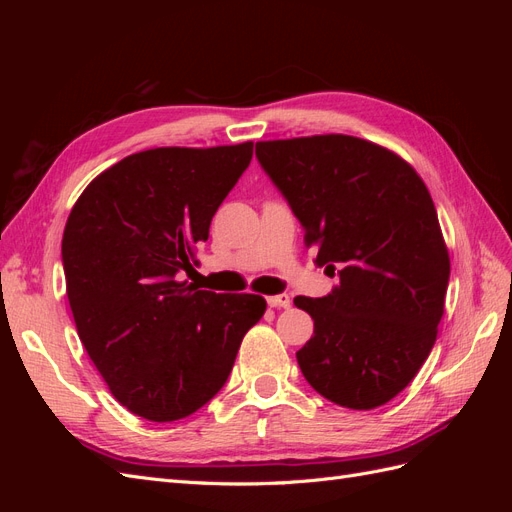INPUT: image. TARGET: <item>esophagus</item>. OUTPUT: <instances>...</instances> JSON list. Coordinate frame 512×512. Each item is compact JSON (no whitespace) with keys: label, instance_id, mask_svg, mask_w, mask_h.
I'll list each match as a JSON object with an SVG mask.
<instances>
[{"label":"esophagus","instance_id":"esophagus-1","mask_svg":"<svg viewBox=\"0 0 512 512\" xmlns=\"http://www.w3.org/2000/svg\"><path fill=\"white\" fill-rule=\"evenodd\" d=\"M267 303H269V307H277V309H280V307H290V297H288V294H273V297H269L267 299Z\"/></svg>","mask_w":512,"mask_h":512}]
</instances>
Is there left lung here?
<instances>
[{"instance_id":"1","label":"left lung","mask_w":512,"mask_h":512,"mask_svg":"<svg viewBox=\"0 0 512 512\" xmlns=\"http://www.w3.org/2000/svg\"><path fill=\"white\" fill-rule=\"evenodd\" d=\"M256 158L339 284L297 297L314 335L297 352L322 397L371 410L401 393L436 344L451 275L436 207L416 170L363 138L256 143Z\"/></svg>"}]
</instances>
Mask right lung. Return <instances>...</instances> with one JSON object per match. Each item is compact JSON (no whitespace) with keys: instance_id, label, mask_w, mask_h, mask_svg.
Returning <instances> with one entry per match:
<instances>
[{"instance_id":"add662e5","label":"right lung","mask_w":512,"mask_h":512,"mask_svg":"<svg viewBox=\"0 0 512 512\" xmlns=\"http://www.w3.org/2000/svg\"><path fill=\"white\" fill-rule=\"evenodd\" d=\"M252 153L254 143L132 153L70 211L61 260L76 331L115 399L147 421L213 399L267 309L258 294L179 282Z\"/></svg>"}]
</instances>
